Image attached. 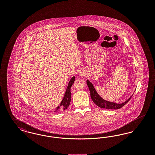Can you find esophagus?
<instances>
[{"instance_id":"obj_1","label":"esophagus","mask_w":155,"mask_h":155,"mask_svg":"<svg viewBox=\"0 0 155 155\" xmlns=\"http://www.w3.org/2000/svg\"><path fill=\"white\" fill-rule=\"evenodd\" d=\"M80 75H82V76H83V75H84V73H81V74H80Z\"/></svg>"}]
</instances>
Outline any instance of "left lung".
Listing matches in <instances>:
<instances>
[{
  "label": "left lung",
  "mask_w": 155,
  "mask_h": 155,
  "mask_svg": "<svg viewBox=\"0 0 155 155\" xmlns=\"http://www.w3.org/2000/svg\"><path fill=\"white\" fill-rule=\"evenodd\" d=\"M87 84L88 85V87L90 91V94H91V97L92 98V100L98 107L102 108V109H120L121 107L124 106L125 104L130 100V99L131 98V96H133L132 95L124 103H121V104L111 102H109V101L104 100L98 95V94L96 92L95 89L94 88L92 84L90 81L89 80H87Z\"/></svg>",
  "instance_id": "left-lung-1"
}]
</instances>
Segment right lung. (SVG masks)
<instances>
[{
	"label": "right lung",
	"mask_w": 155,
	"mask_h": 155,
	"mask_svg": "<svg viewBox=\"0 0 155 155\" xmlns=\"http://www.w3.org/2000/svg\"><path fill=\"white\" fill-rule=\"evenodd\" d=\"M75 81V77H73L69 82L66 91L65 92L64 97L60 103V105L54 111H59L65 110L69 106L71 101V87L74 84Z\"/></svg>",
	"instance_id": "right-lung-1"
}]
</instances>
